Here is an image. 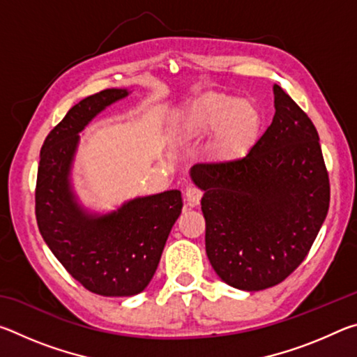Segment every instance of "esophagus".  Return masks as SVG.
I'll return each mask as SVG.
<instances>
[{"label":"esophagus","instance_id":"obj_1","mask_svg":"<svg viewBox=\"0 0 357 357\" xmlns=\"http://www.w3.org/2000/svg\"><path fill=\"white\" fill-rule=\"evenodd\" d=\"M202 197H203V192L198 189V187H189L184 193V198L189 206H197V204L200 203Z\"/></svg>","mask_w":357,"mask_h":357}]
</instances>
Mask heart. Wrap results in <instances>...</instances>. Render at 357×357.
I'll return each mask as SVG.
<instances>
[{
    "mask_svg": "<svg viewBox=\"0 0 357 357\" xmlns=\"http://www.w3.org/2000/svg\"><path fill=\"white\" fill-rule=\"evenodd\" d=\"M259 124V113L249 100L215 93L179 112L173 123V134L181 142L214 134L211 151L217 159L239 160L255 144Z\"/></svg>",
    "mask_w": 357,
    "mask_h": 357,
    "instance_id": "obj_1",
    "label": "heart"
}]
</instances>
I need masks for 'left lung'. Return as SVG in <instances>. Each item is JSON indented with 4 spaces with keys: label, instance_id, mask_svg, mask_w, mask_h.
<instances>
[{
    "label": "left lung",
    "instance_id": "obj_1",
    "mask_svg": "<svg viewBox=\"0 0 357 357\" xmlns=\"http://www.w3.org/2000/svg\"><path fill=\"white\" fill-rule=\"evenodd\" d=\"M273 123L239 160L197 164L206 253L244 291L277 285L304 261L328 215L331 185L310 118L274 84Z\"/></svg>",
    "mask_w": 357,
    "mask_h": 357
}]
</instances>
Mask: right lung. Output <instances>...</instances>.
I'll use <instances>...</instances> for the list:
<instances>
[{"instance_id":"obj_1","label":"right lung","mask_w":357,"mask_h":357,"mask_svg":"<svg viewBox=\"0 0 357 357\" xmlns=\"http://www.w3.org/2000/svg\"><path fill=\"white\" fill-rule=\"evenodd\" d=\"M128 89H104L78 102L40 149L36 220L48 249L91 293L134 296L153 279L168 234L183 209L179 190L138 197L110 214H89L77 202L70 168L89 121Z\"/></svg>"}]
</instances>
